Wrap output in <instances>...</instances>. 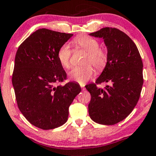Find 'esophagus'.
<instances>
[{"label": "esophagus", "instance_id": "obj_1", "mask_svg": "<svg viewBox=\"0 0 156 156\" xmlns=\"http://www.w3.org/2000/svg\"><path fill=\"white\" fill-rule=\"evenodd\" d=\"M81 88H82V90H85V87H84V85H82V84L81 85Z\"/></svg>", "mask_w": 156, "mask_h": 156}]
</instances>
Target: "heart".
<instances>
[{
    "label": "heart",
    "mask_w": 156,
    "mask_h": 156,
    "mask_svg": "<svg viewBox=\"0 0 156 156\" xmlns=\"http://www.w3.org/2000/svg\"><path fill=\"white\" fill-rule=\"evenodd\" d=\"M75 43L79 47L87 52L84 58V63H92L96 69H103L108 61V54L105 50L101 48L98 41L95 38L88 35L78 36L75 38ZM72 50L68 43H64L59 48L57 53L58 60L61 66L69 69L71 66ZM93 67L90 64H86L82 66H75L69 73L71 80L84 84L90 80L93 76Z\"/></svg>",
    "instance_id": "1"
}]
</instances>
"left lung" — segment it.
<instances>
[{"label": "left lung", "mask_w": 156, "mask_h": 156, "mask_svg": "<svg viewBox=\"0 0 156 156\" xmlns=\"http://www.w3.org/2000/svg\"><path fill=\"white\" fill-rule=\"evenodd\" d=\"M90 35L104 40L108 61L95 83L85 86L91 95L89 115L98 124L113 125L126 118L139 101L143 84V61L131 38L118 29L102 28ZM102 82L112 84L101 89L97 84Z\"/></svg>", "instance_id": "8db88e82"}]
</instances>
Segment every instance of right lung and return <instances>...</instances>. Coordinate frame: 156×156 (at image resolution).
Masks as SVG:
<instances>
[{
	"label": "right lung",
	"mask_w": 156,
	"mask_h": 156,
	"mask_svg": "<svg viewBox=\"0 0 156 156\" xmlns=\"http://www.w3.org/2000/svg\"><path fill=\"white\" fill-rule=\"evenodd\" d=\"M72 36L40 29L16 51L12 84L17 105L28 122L42 129L64 124L69 106L81 91L75 82L55 86L66 78L58 60V51Z\"/></svg>",
	"instance_id": "add662e5"
}]
</instances>
